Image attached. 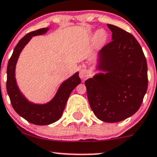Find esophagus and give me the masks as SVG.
Here are the masks:
<instances>
[{"label": "esophagus", "instance_id": "obj_1", "mask_svg": "<svg viewBox=\"0 0 157 157\" xmlns=\"http://www.w3.org/2000/svg\"><path fill=\"white\" fill-rule=\"evenodd\" d=\"M79 75H80V77L82 80H86L87 77H88V73H87V71L86 70H84V69H81Z\"/></svg>", "mask_w": 157, "mask_h": 157}]
</instances>
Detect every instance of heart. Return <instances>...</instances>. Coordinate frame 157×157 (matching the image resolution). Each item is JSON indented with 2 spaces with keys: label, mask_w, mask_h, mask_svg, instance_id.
<instances>
[{
  "label": "heart",
  "mask_w": 157,
  "mask_h": 157,
  "mask_svg": "<svg viewBox=\"0 0 157 157\" xmlns=\"http://www.w3.org/2000/svg\"><path fill=\"white\" fill-rule=\"evenodd\" d=\"M107 33L104 30H99L95 33L94 37V43L96 46L99 48L105 44L107 40Z\"/></svg>",
  "instance_id": "obj_1"
}]
</instances>
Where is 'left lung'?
<instances>
[{
  "label": "left lung",
  "instance_id": "left-lung-1",
  "mask_svg": "<svg viewBox=\"0 0 157 157\" xmlns=\"http://www.w3.org/2000/svg\"><path fill=\"white\" fill-rule=\"evenodd\" d=\"M112 41L99 52V70L85 85L90 108L99 120L121 121L138 110L148 88V67L133 35L113 25Z\"/></svg>",
  "mask_w": 157,
  "mask_h": 157
}]
</instances>
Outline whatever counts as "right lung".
Listing matches in <instances>:
<instances>
[{
    "label": "right lung",
    "mask_w": 157,
    "mask_h": 157,
    "mask_svg": "<svg viewBox=\"0 0 157 157\" xmlns=\"http://www.w3.org/2000/svg\"><path fill=\"white\" fill-rule=\"evenodd\" d=\"M48 30L49 28H41L22 38L15 47L7 66L6 90L13 108L18 115L36 125H48L59 120L71 91L81 82L79 73H75L60 85L53 99L44 105L32 103L21 94L15 79V67L19 56L32 37L44 34Z\"/></svg>",
    "instance_id": "add662e5"
}]
</instances>
